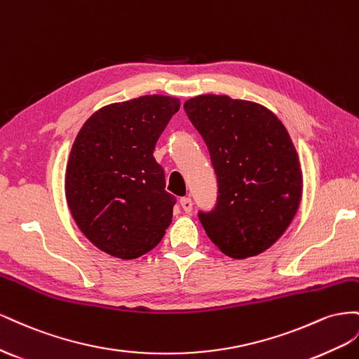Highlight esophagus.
Returning a JSON list of instances; mask_svg holds the SVG:
<instances>
[{"label":"esophagus","instance_id":"1","mask_svg":"<svg viewBox=\"0 0 359 359\" xmlns=\"http://www.w3.org/2000/svg\"><path fill=\"white\" fill-rule=\"evenodd\" d=\"M180 206H182V209L185 210L187 213H189V212L192 210V200H191L189 197H183V198H180Z\"/></svg>","mask_w":359,"mask_h":359}]
</instances>
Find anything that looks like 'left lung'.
Instances as JSON below:
<instances>
[{
  "instance_id": "obj_1",
  "label": "left lung",
  "mask_w": 359,
  "mask_h": 359,
  "mask_svg": "<svg viewBox=\"0 0 359 359\" xmlns=\"http://www.w3.org/2000/svg\"><path fill=\"white\" fill-rule=\"evenodd\" d=\"M192 126L206 142L218 197L198 219L229 257L257 255L287 230L302 196V172L289 132L273 112L229 96L185 102Z\"/></svg>"
}]
</instances>
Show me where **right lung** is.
<instances>
[{
  "label": "right lung",
  "mask_w": 359,
  "mask_h": 359,
  "mask_svg": "<svg viewBox=\"0 0 359 359\" xmlns=\"http://www.w3.org/2000/svg\"><path fill=\"white\" fill-rule=\"evenodd\" d=\"M180 100L141 96L100 108L81 128L66 168V198L86 238L114 257L130 260L161 242L176 197L153 158Z\"/></svg>",
  "instance_id": "right-lung-1"
}]
</instances>
